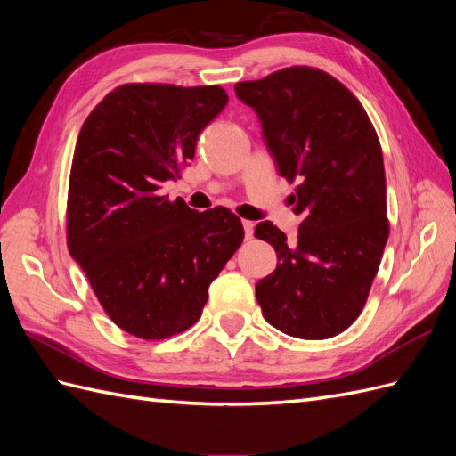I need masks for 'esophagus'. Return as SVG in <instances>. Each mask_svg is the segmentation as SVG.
<instances>
[{"mask_svg":"<svg viewBox=\"0 0 456 456\" xmlns=\"http://www.w3.org/2000/svg\"><path fill=\"white\" fill-rule=\"evenodd\" d=\"M243 230H245V238L251 240L255 233V223H251V220H243Z\"/></svg>","mask_w":456,"mask_h":456,"instance_id":"1","label":"esophagus"}]
</instances>
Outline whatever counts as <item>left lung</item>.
Returning a JSON list of instances; mask_svg holds the SVG:
<instances>
[{
	"label": "left lung",
	"mask_w": 456,
	"mask_h": 456,
	"mask_svg": "<svg viewBox=\"0 0 456 456\" xmlns=\"http://www.w3.org/2000/svg\"><path fill=\"white\" fill-rule=\"evenodd\" d=\"M236 94L256 112L280 175L298 184L302 215L295 241L270 220L256 224L278 253V268L255 287L262 315L285 335L330 338L362 314L388 241L377 131L350 89L317 68L241 81Z\"/></svg>",
	"instance_id": "1"
}]
</instances>
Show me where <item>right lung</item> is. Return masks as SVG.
I'll return each instance as SVG.
<instances>
[{"label":"right lung","instance_id":"right-lung-1","mask_svg":"<svg viewBox=\"0 0 456 456\" xmlns=\"http://www.w3.org/2000/svg\"><path fill=\"white\" fill-rule=\"evenodd\" d=\"M228 102L218 86L126 84L79 131L68 184V251L119 329L161 340L194 325L243 241L224 207L198 213L161 194Z\"/></svg>","mask_w":456,"mask_h":456}]
</instances>
